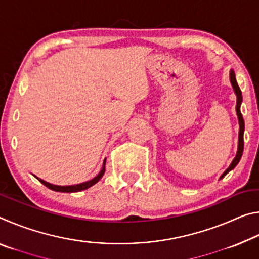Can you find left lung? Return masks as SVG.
<instances>
[{
  "label": "left lung",
  "mask_w": 259,
  "mask_h": 259,
  "mask_svg": "<svg viewBox=\"0 0 259 259\" xmlns=\"http://www.w3.org/2000/svg\"><path fill=\"white\" fill-rule=\"evenodd\" d=\"M230 81H231V84L233 87V90H234V94L236 96V115H238V120H239V142H238V152H236V155L232 161V163L230 164L229 168H227L223 175L221 176V178H224L227 174H229L231 170H233L235 168V165L239 163V161L241 159V156H242V152H243V133H244V121H243V117H242V114H241L240 111V106H241V103H242V94H241V90L238 85V82H236V78H235V74L233 69H231L230 71Z\"/></svg>",
  "instance_id": "8db88e82"
}]
</instances>
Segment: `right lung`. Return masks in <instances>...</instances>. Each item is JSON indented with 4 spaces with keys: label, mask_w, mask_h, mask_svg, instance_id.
I'll return each mask as SVG.
<instances>
[{
    "label": "right lung",
    "mask_w": 259,
    "mask_h": 259,
    "mask_svg": "<svg viewBox=\"0 0 259 259\" xmlns=\"http://www.w3.org/2000/svg\"><path fill=\"white\" fill-rule=\"evenodd\" d=\"M105 164H106V159L104 160L103 162V166L102 169H100L99 174L97 175V176L94 177L93 179H90V181L88 182H84V183H81V184H75V185H68V186H59V185H54V184H50L48 183L46 181H43V179L41 178H37L38 181H40L43 185L47 186L48 188H50V190L52 191H56V192H61V193H74V192H81V191H84V190H88V188L91 187L93 185H95L96 183H98L100 179H102V177L104 176L105 174Z\"/></svg>",
    "instance_id": "1"
}]
</instances>
